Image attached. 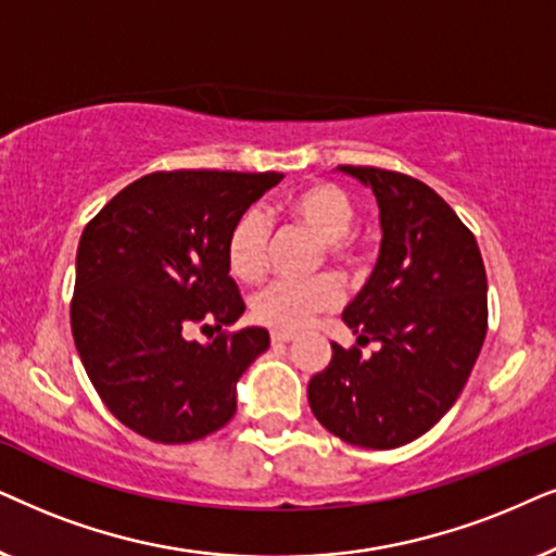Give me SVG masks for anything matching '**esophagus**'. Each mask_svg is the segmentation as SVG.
<instances>
[{"mask_svg": "<svg viewBox=\"0 0 556 556\" xmlns=\"http://www.w3.org/2000/svg\"><path fill=\"white\" fill-rule=\"evenodd\" d=\"M290 340H294V332H285V330H271V343H274V345L290 343Z\"/></svg>", "mask_w": 556, "mask_h": 556, "instance_id": "1", "label": "esophagus"}]
</instances>
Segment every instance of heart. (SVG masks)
<instances>
[{"instance_id": "b5f03b06", "label": "heart", "mask_w": 556, "mask_h": 556, "mask_svg": "<svg viewBox=\"0 0 556 556\" xmlns=\"http://www.w3.org/2000/svg\"><path fill=\"white\" fill-rule=\"evenodd\" d=\"M285 216L323 239L325 256L345 277H361L368 266V247L351 231L355 205L343 188L332 182H309L292 190L282 203ZM269 249V220L258 208H247L228 228L226 264L236 279L247 285L262 282ZM340 285L332 274H317L313 279H279L251 300V315L258 325L271 330L294 332L328 313L340 302Z\"/></svg>"}]
</instances>
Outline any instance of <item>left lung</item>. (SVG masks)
<instances>
[{
	"label": "left lung",
	"mask_w": 556,
	"mask_h": 556,
	"mask_svg": "<svg viewBox=\"0 0 556 556\" xmlns=\"http://www.w3.org/2000/svg\"><path fill=\"white\" fill-rule=\"evenodd\" d=\"M374 190L381 251L343 323L361 348L332 343L309 379L317 421L343 442L394 450L450 412L488 330V279L476 236L429 185L381 167L340 165Z\"/></svg>",
	"instance_id": "left-lung-1"
}]
</instances>
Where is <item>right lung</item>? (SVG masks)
<instances>
[{"instance_id":"obj_1","label":"right lung","mask_w":556,"mask_h":556,"mask_svg":"<svg viewBox=\"0 0 556 556\" xmlns=\"http://www.w3.org/2000/svg\"><path fill=\"white\" fill-rule=\"evenodd\" d=\"M282 173L173 169L116 192L80 233L71 328L109 412L137 434L182 445L236 414V383L269 348L228 277V228ZM214 325L213 344L187 340Z\"/></svg>"}]
</instances>
